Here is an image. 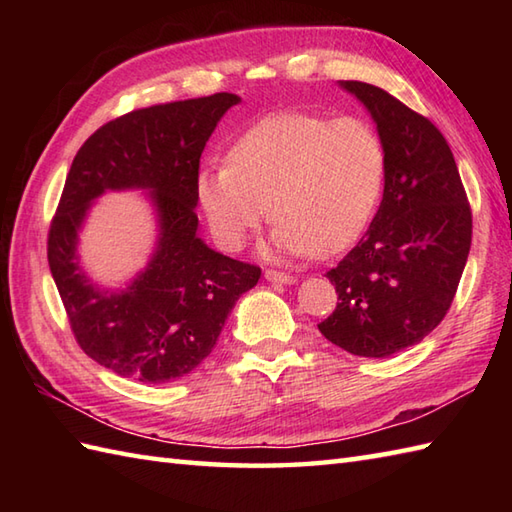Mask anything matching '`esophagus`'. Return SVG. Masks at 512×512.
I'll list each match as a JSON object with an SVG mask.
<instances>
[{"instance_id": "1", "label": "esophagus", "mask_w": 512, "mask_h": 512, "mask_svg": "<svg viewBox=\"0 0 512 512\" xmlns=\"http://www.w3.org/2000/svg\"><path fill=\"white\" fill-rule=\"evenodd\" d=\"M264 277L268 281H277V284H295L297 277H292L288 273H277V270H266Z\"/></svg>"}]
</instances>
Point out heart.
<instances>
[{
  "instance_id": "heart-1",
  "label": "heart",
  "mask_w": 512,
  "mask_h": 512,
  "mask_svg": "<svg viewBox=\"0 0 512 512\" xmlns=\"http://www.w3.org/2000/svg\"><path fill=\"white\" fill-rule=\"evenodd\" d=\"M228 165L206 167L195 195L215 242L235 250L268 213L273 253L330 257L350 248L383 195L387 156L363 118L275 114L239 136Z\"/></svg>"
}]
</instances>
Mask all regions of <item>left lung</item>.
<instances>
[{"label": "left lung", "mask_w": 512, "mask_h": 512, "mask_svg": "<svg viewBox=\"0 0 512 512\" xmlns=\"http://www.w3.org/2000/svg\"><path fill=\"white\" fill-rule=\"evenodd\" d=\"M341 88L374 118L387 171L367 233L325 275L339 303L319 330L354 356L387 358L420 343L451 308L471 250V206L429 118L376 85L341 81Z\"/></svg>", "instance_id": "left-lung-1"}]
</instances>
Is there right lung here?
Instances as JSON below:
<instances>
[{
  "mask_svg": "<svg viewBox=\"0 0 512 512\" xmlns=\"http://www.w3.org/2000/svg\"><path fill=\"white\" fill-rule=\"evenodd\" d=\"M239 96L220 92L134 110L85 140L65 178L48 233V264L81 350L114 374L169 383L193 372L217 343L228 312L262 270L198 237L195 180L206 140ZM149 190L159 239L125 289L82 273L78 231L105 190Z\"/></svg>",
  "mask_w": 512,
  "mask_h": 512,
  "instance_id": "right-lung-1",
  "label": "right lung"
}]
</instances>
